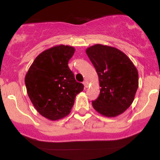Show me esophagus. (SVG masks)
Wrapping results in <instances>:
<instances>
[{
  "label": "esophagus",
  "instance_id": "esophagus-1",
  "mask_svg": "<svg viewBox=\"0 0 160 160\" xmlns=\"http://www.w3.org/2000/svg\"><path fill=\"white\" fill-rule=\"evenodd\" d=\"M83 85H84V86H85V87L87 88L88 86H89V82H88L87 81H84L83 82Z\"/></svg>",
  "mask_w": 160,
  "mask_h": 160
}]
</instances>
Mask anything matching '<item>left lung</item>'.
<instances>
[{"mask_svg":"<svg viewBox=\"0 0 160 160\" xmlns=\"http://www.w3.org/2000/svg\"><path fill=\"white\" fill-rule=\"evenodd\" d=\"M86 52L98 74L100 94L92 102L100 114L115 117L129 108L138 87V72L133 62L120 49L95 44Z\"/></svg>","mask_w":160,"mask_h":160,"instance_id":"left-lung-1","label":"left lung"}]
</instances>
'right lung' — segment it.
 <instances>
[{"label":"right lung","mask_w":160,"mask_h":160,"mask_svg":"<svg viewBox=\"0 0 160 160\" xmlns=\"http://www.w3.org/2000/svg\"><path fill=\"white\" fill-rule=\"evenodd\" d=\"M75 49L57 45L36 57L25 78L27 93L38 113L49 120H58L71 113L76 95L83 85L75 80L68 68Z\"/></svg>","instance_id":"obj_1"}]
</instances>
